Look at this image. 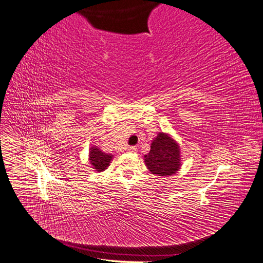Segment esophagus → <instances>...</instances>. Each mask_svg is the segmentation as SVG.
I'll use <instances>...</instances> for the list:
<instances>
[{"mask_svg": "<svg viewBox=\"0 0 263 263\" xmlns=\"http://www.w3.org/2000/svg\"><path fill=\"white\" fill-rule=\"evenodd\" d=\"M127 150H128L129 153H136V151H137V148H136V147H134V146H130V147L127 148Z\"/></svg>", "mask_w": 263, "mask_h": 263, "instance_id": "1", "label": "esophagus"}]
</instances>
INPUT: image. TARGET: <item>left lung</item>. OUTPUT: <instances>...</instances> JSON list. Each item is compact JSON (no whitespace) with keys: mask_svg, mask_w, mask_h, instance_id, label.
Here are the masks:
<instances>
[{"mask_svg":"<svg viewBox=\"0 0 263 263\" xmlns=\"http://www.w3.org/2000/svg\"><path fill=\"white\" fill-rule=\"evenodd\" d=\"M148 170L160 177H169L177 173L181 166L180 146L168 134L159 133L153 140L149 154L145 155Z\"/></svg>","mask_w":263,"mask_h":263,"instance_id":"8db88e82","label":"left lung"}]
</instances>
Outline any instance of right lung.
<instances>
[{
  "label": "right lung",
  "mask_w": 263,
  "mask_h": 263,
  "mask_svg": "<svg viewBox=\"0 0 263 263\" xmlns=\"http://www.w3.org/2000/svg\"><path fill=\"white\" fill-rule=\"evenodd\" d=\"M113 159V155L103 153L100 148L97 146H93L90 148V154H89V160L92 164V168L95 169V171L102 172L107 169L110 161Z\"/></svg>",
  "instance_id": "obj_1"
}]
</instances>
